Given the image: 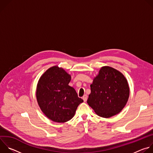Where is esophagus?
<instances>
[{"mask_svg": "<svg viewBox=\"0 0 153 153\" xmlns=\"http://www.w3.org/2000/svg\"><path fill=\"white\" fill-rule=\"evenodd\" d=\"M82 99L83 100V101L85 102L87 100V96L86 94H85L83 97H82Z\"/></svg>", "mask_w": 153, "mask_h": 153, "instance_id": "esophagus-1", "label": "esophagus"}]
</instances>
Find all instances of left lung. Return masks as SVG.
<instances>
[{
  "instance_id": "1",
  "label": "left lung",
  "mask_w": 153,
  "mask_h": 153,
  "mask_svg": "<svg viewBox=\"0 0 153 153\" xmlns=\"http://www.w3.org/2000/svg\"><path fill=\"white\" fill-rule=\"evenodd\" d=\"M90 87L87 103L100 117L109 118L119 114L128 100L129 87L126 77L111 67H102Z\"/></svg>"
}]
</instances>
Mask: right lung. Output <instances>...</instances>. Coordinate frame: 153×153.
Here are the masks:
<instances>
[{"instance_id": "obj_1", "label": "right lung", "mask_w": 153, "mask_h": 153, "mask_svg": "<svg viewBox=\"0 0 153 153\" xmlns=\"http://www.w3.org/2000/svg\"><path fill=\"white\" fill-rule=\"evenodd\" d=\"M71 76L57 65L48 68L40 77L36 99L40 110L53 122L64 123L74 116L83 102L74 88L68 85Z\"/></svg>"}]
</instances>
